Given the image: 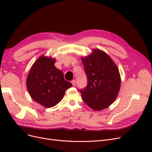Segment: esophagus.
<instances>
[{"mask_svg": "<svg viewBox=\"0 0 152 152\" xmlns=\"http://www.w3.org/2000/svg\"><path fill=\"white\" fill-rule=\"evenodd\" d=\"M72 85L74 86H75V84H76V80H73L72 81Z\"/></svg>", "mask_w": 152, "mask_h": 152, "instance_id": "obj_1", "label": "esophagus"}]
</instances>
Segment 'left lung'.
Returning a JSON list of instances; mask_svg holds the SVG:
<instances>
[{
  "label": "left lung",
  "mask_w": 152,
  "mask_h": 152,
  "mask_svg": "<svg viewBox=\"0 0 152 152\" xmlns=\"http://www.w3.org/2000/svg\"><path fill=\"white\" fill-rule=\"evenodd\" d=\"M81 59L87 79V86L80 91L82 99L96 111L107 108L120 90L121 79L117 65L107 53L98 49Z\"/></svg>",
  "instance_id": "left-lung-1"
}]
</instances>
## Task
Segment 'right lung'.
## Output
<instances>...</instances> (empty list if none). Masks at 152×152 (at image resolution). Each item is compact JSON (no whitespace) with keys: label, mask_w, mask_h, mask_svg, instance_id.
Masks as SVG:
<instances>
[{"label":"right lung","mask_w":152,"mask_h":152,"mask_svg":"<svg viewBox=\"0 0 152 152\" xmlns=\"http://www.w3.org/2000/svg\"><path fill=\"white\" fill-rule=\"evenodd\" d=\"M56 59L41 56L32 65L26 79L28 93L34 101L46 108L56 105L72 84L55 67Z\"/></svg>","instance_id":"1"}]
</instances>
